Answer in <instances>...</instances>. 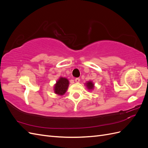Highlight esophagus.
<instances>
[{
  "label": "esophagus",
  "instance_id": "1",
  "mask_svg": "<svg viewBox=\"0 0 148 148\" xmlns=\"http://www.w3.org/2000/svg\"><path fill=\"white\" fill-rule=\"evenodd\" d=\"M75 81L76 83H79L80 82V79L79 78H75Z\"/></svg>",
  "mask_w": 148,
  "mask_h": 148
}]
</instances>
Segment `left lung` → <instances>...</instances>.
<instances>
[{
    "instance_id": "8db88e82",
    "label": "left lung",
    "mask_w": 148,
    "mask_h": 148,
    "mask_svg": "<svg viewBox=\"0 0 148 148\" xmlns=\"http://www.w3.org/2000/svg\"><path fill=\"white\" fill-rule=\"evenodd\" d=\"M85 84H86L87 89L89 91L92 90L94 88H95V84H94V83L92 81H88L85 83Z\"/></svg>"
}]
</instances>
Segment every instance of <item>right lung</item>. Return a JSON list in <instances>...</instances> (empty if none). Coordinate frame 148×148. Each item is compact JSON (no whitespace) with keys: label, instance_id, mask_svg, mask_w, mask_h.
I'll list each match as a JSON object with an SVG mask.
<instances>
[{"label":"right lung","instance_id":"add662e5","mask_svg":"<svg viewBox=\"0 0 148 148\" xmlns=\"http://www.w3.org/2000/svg\"><path fill=\"white\" fill-rule=\"evenodd\" d=\"M69 86V79L65 77H60L53 85V91L57 95L63 96L68 89Z\"/></svg>","mask_w":148,"mask_h":148}]
</instances>
